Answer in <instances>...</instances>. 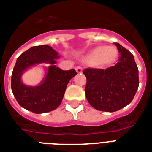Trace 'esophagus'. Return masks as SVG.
<instances>
[{
    "label": "esophagus",
    "mask_w": 152,
    "mask_h": 152,
    "mask_svg": "<svg viewBox=\"0 0 152 152\" xmlns=\"http://www.w3.org/2000/svg\"><path fill=\"white\" fill-rule=\"evenodd\" d=\"M75 70H76L77 73H78V74L82 72V66H77V67L75 68Z\"/></svg>",
    "instance_id": "esophagus-1"
}]
</instances>
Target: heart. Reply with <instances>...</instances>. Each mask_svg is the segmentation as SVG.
<instances>
[{"label": "heart", "instance_id": "1", "mask_svg": "<svg viewBox=\"0 0 152 152\" xmlns=\"http://www.w3.org/2000/svg\"><path fill=\"white\" fill-rule=\"evenodd\" d=\"M116 57L117 50L115 48L99 46L88 54L86 60L96 66H105L113 63Z\"/></svg>", "mask_w": 152, "mask_h": 152}]
</instances>
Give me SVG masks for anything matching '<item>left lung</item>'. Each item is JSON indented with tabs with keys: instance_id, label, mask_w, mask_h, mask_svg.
Listing matches in <instances>:
<instances>
[{
	"instance_id": "8db88e82",
	"label": "left lung",
	"mask_w": 152,
	"mask_h": 152,
	"mask_svg": "<svg viewBox=\"0 0 152 152\" xmlns=\"http://www.w3.org/2000/svg\"><path fill=\"white\" fill-rule=\"evenodd\" d=\"M120 56L116 65L103 69L86 68L85 92L87 101L94 109L116 112L132 101L139 86L138 67L132 54L115 43Z\"/></svg>"
}]
</instances>
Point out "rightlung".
Segmentation results:
<instances>
[{"instance_id":"add662e5","label":"right lung","mask_w":152,"mask_h":152,"mask_svg":"<svg viewBox=\"0 0 152 152\" xmlns=\"http://www.w3.org/2000/svg\"><path fill=\"white\" fill-rule=\"evenodd\" d=\"M58 52L48 45L32 47L22 53L16 60L12 74L11 87L19 104L34 113H43L55 109L63 101L67 84L77 75L75 70H63L56 67ZM52 65L45 81L37 87H27L21 82L22 73L39 63Z\"/></svg>"}]
</instances>
